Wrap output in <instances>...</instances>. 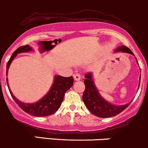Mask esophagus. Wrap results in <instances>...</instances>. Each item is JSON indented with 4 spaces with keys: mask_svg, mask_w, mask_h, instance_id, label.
I'll list each match as a JSON object with an SVG mask.
<instances>
[{
    "mask_svg": "<svg viewBox=\"0 0 148 148\" xmlns=\"http://www.w3.org/2000/svg\"><path fill=\"white\" fill-rule=\"evenodd\" d=\"M73 77H74V80L75 81H78L81 79V76L80 74H75L73 75Z\"/></svg>",
    "mask_w": 148,
    "mask_h": 148,
    "instance_id": "1",
    "label": "esophagus"
}]
</instances>
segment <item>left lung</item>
<instances>
[{"label":"left lung","mask_w":148,"mask_h":148,"mask_svg":"<svg viewBox=\"0 0 148 148\" xmlns=\"http://www.w3.org/2000/svg\"><path fill=\"white\" fill-rule=\"evenodd\" d=\"M115 51L128 53L134 56L131 49H129L125 46H121V47H118ZM85 79L84 80V84L85 85V90L83 95H82V100H83L84 104L86 106L87 109L96 116L100 117V118H109V117L114 116L123 112L131 103L132 101L128 104L122 106L113 105L104 99H103L101 95H99L97 89L94 83L92 74L87 73L85 75Z\"/></svg>","instance_id":"left-lung-1"}]
</instances>
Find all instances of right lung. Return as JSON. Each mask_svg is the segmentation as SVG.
<instances>
[{"label": "right lung", "instance_id": "add662e5", "mask_svg": "<svg viewBox=\"0 0 148 148\" xmlns=\"http://www.w3.org/2000/svg\"><path fill=\"white\" fill-rule=\"evenodd\" d=\"M32 51H33V49L29 45L23 46V47H20L19 48H17L13 52L8 62L7 66H6V76L8 75V71L10 63H12V60L15 58V56L18 53H27ZM6 81H7L8 87L11 96L17 103V105L20 106L24 112L27 113L30 115L34 116L42 117L51 115L59 109L63 98H64L65 93L73 86L74 80L73 76L66 77L61 75H55L53 85H51V87L47 95L36 102L31 103V104L23 103L17 99L12 93L10 87H9L8 77L6 78Z\"/></svg>", "mask_w": 148, "mask_h": 148}]
</instances>
